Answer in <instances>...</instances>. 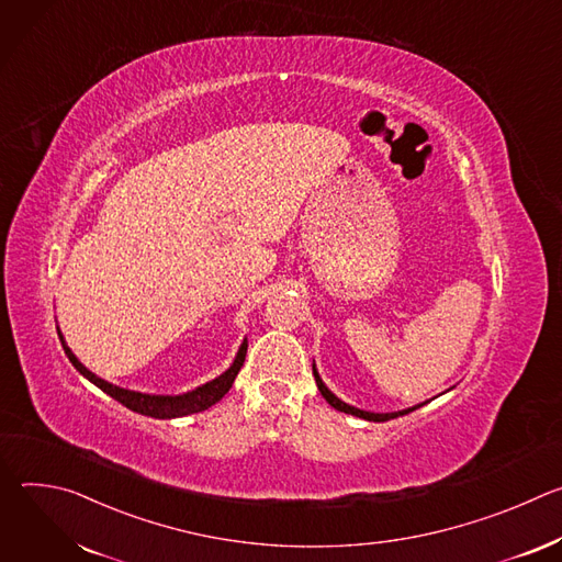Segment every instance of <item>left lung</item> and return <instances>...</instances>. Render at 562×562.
Here are the masks:
<instances>
[{
	"label": "left lung",
	"instance_id": "obj_1",
	"mask_svg": "<svg viewBox=\"0 0 562 562\" xmlns=\"http://www.w3.org/2000/svg\"><path fill=\"white\" fill-rule=\"evenodd\" d=\"M313 375H315V384H317V389H319V393H323V397L327 400V403L334 407V409H338V412H345V414H351V416H356V418H362V420H369V423H384V420H391V418H397V416H405V414H409V412H416V409H420L423 405H427V403H420V405H414V407H409V409H400V412H386V414H375V412H364V409H358V407H353V405H347L345 400H340L334 391H329V386L323 382V378H319V373H317V369H315V362H313Z\"/></svg>",
	"mask_w": 562,
	"mask_h": 562
}]
</instances>
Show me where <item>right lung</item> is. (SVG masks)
I'll return each instance as SVG.
<instances>
[{
	"mask_svg": "<svg viewBox=\"0 0 562 562\" xmlns=\"http://www.w3.org/2000/svg\"><path fill=\"white\" fill-rule=\"evenodd\" d=\"M57 336H59V342L64 347V353L68 356V360L72 362V367L82 373L87 380H91L98 389H102L104 393H109L111 397H115L117 403H122L126 409L135 412V414H142V416H150V418H157V420H171V418H182V416H191V414H200L209 407H213L215 403H220V400L228 393L237 371L243 369L245 364V358H247V338L243 340V345H239L237 353H235V360L231 362V367L220 373L217 378L187 391V393H178V395H162V393H142V391H133V389H124V386H117V384H111L109 380L95 375L93 371H89L82 362L77 360V356L70 351V347L66 345L61 331L57 329Z\"/></svg>",
	"mask_w": 562,
	"mask_h": 562,
	"instance_id": "obj_1",
	"label": "right lung"
}]
</instances>
